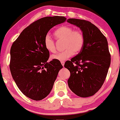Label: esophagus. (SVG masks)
<instances>
[{
    "label": "esophagus",
    "instance_id": "1",
    "mask_svg": "<svg viewBox=\"0 0 120 120\" xmlns=\"http://www.w3.org/2000/svg\"><path fill=\"white\" fill-rule=\"evenodd\" d=\"M64 63H65V62L64 61L61 62V64H62V65H63V67H64Z\"/></svg>",
    "mask_w": 120,
    "mask_h": 120
}]
</instances>
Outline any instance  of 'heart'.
I'll use <instances>...</instances> for the list:
<instances>
[{"label":"heart","instance_id":"obj_1","mask_svg":"<svg viewBox=\"0 0 120 120\" xmlns=\"http://www.w3.org/2000/svg\"><path fill=\"white\" fill-rule=\"evenodd\" d=\"M54 36L57 40L63 39V48L62 52L51 56L52 60L64 61L73 56L74 52L78 53L82 49L85 42V38L82 32L80 30H74L69 26H62L54 32ZM44 46L50 52L56 51L55 41L50 35H46L44 38Z\"/></svg>","mask_w":120,"mask_h":120}]
</instances>
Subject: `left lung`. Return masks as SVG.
Masks as SVG:
<instances>
[{"instance_id": "obj_1", "label": "left lung", "mask_w": 120, "mask_h": 120, "mask_svg": "<svg viewBox=\"0 0 120 120\" xmlns=\"http://www.w3.org/2000/svg\"><path fill=\"white\" fill-rule=\"evenodd\" d=\"M67 22L79 27L85 38L79 53L65 63L70 72L68 86L77 96L88 97L99 91L107 75L111 62L107 39L89 21L69 19Z\"/></svg>"}]
</instances>
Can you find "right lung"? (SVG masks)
I'll use <instances>...</instances> for the list:
<instances>
[{"instance_id":"obj_1","label":"right lung","mask_w":120,"mask_h":120,"mask_svg":"<svg viewBox=\"0 0 120 120\" xmlns=\"http://www.w3.org/2000/svg\"><path fill=\"white\" fill-rule=\"evenodd\" d=\"M63 16L45 17L26 28L13 42L10 69L16 84L26 97L40 101L53 87L63 66L58 60L47 62L50 53L44 46V38L50 29L62 23Z\"/></svg>"}]
</instances>
